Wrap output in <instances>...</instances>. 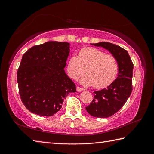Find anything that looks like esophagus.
Wrapping results in <instances>:
<instances>
[{
  "instance_id": "1",
  "label": "esophagus",
  "mask_w": 154,
  "mask_h": 154,
  "mask_svg": "<svg viewBox=\"0 0 154 154\" xmlns=\"http://www.w3.org/2000/svg\"><path fill=\"white\" fill-rule=\"evenodd\" d=\"M76 91L78 92H82V91H83V88H81L80 87H76Z\"/></svg>"
}]
</instances>
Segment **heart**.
<instances>
[{"instance_id":"1","label":"heart","mask_w":154,"mask_h":154,"mask_svg":"<svg viewBox=\"0 0 154 154\" xmlns=\"http://www.w3.org/2000/svg\"><path fill=\"white\" fill-rule=\"evenodd\" d=\"M119 66L117 60L112 55L95 48L82 49L78 57L72 55L67 64V71L74 80L87 74L80 80L83 85H93L96 88L109 86L117 76Z\"/></svg>"}]
</instances>
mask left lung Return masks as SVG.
I'll return each mask as SVG.
<instances>
[{
    "mask_svg": "<svg viewBox=\"0 0 154 154\" xmlns=\"http://www.w3.org/2000/svg\"><path fill=\"white\" fill-rule=\"evenodd\" d=\"M92 45L108 50L118 62L117 78L107 88L94 92V99L86 106L87 112L94 117L109 118L122 108L131 94L134 65L127 51L117 45L105 42Z\"/></svg>",
    "mask_w": 154,
    "mask_h": 154,
    "instance_id": "obj_1",
    "label": "left lung"
}]
</instances>
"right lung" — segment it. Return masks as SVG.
Returning a JSON list of instances; mask_svg holds the SVG:
<instances>
[{"mask_svg":"<svg viewBox=\"0 0 154 154\" xmlns=\"http://www.w3.org/2000/svg\"><path fill=\"white\" fill-rule=\"evenodd\" d=\"M69 45L49 41L23 54L17 82L22 103L31 112L53 116L61 109L69 93L76 92L75 84L64 71Z\"/></svg>","mask_w":154,"mask_h":154,"instance_id":"1","label":"right lung"}]
</instances>
